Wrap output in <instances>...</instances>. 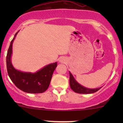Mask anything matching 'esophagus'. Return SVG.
Wrapping results in <instances>:
<instances>
[{
  "label": "esophagus",
  "instance_id": "obj_1",
  "mask_svg": "<svg viewBox=\"0 0 123 123\" xmlns=\"http://www.w3.org/2000/svg\"><path fill=\"white\" fill-rule=\"evenodd\" d=\"M64 58H60V59H59V62H61V63H63L64 62Z\"/></svg>",
  "mask_w": 123,
  "mask_h": 123
}]
</instances>
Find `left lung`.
<instances>
[{
    "label": "left lung",
    "mask_w": 123,
    "mask_h": 123,
    "mask_svg": "<svg viewBox=\"0 0 123 123\" xmlns=\"http://www.w3.org/2000/svg\"><path fill=\"white\" fill-rule=\"evenodd\" d=\"M69 85L70 87L74 92L80 94H90L96 92L98 91L101 87L96 88V89H89V88L85 87L79 83L77 81L75 80L73 75L71 73L69 72Z\"/></svg>",
    "instance_id": "1"
}]
</instances>
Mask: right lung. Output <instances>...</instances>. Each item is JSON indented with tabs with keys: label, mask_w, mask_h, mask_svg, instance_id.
<instances>
[{
	"label": "right lung",
	"mask_w": 123,
	"mask_h": 123,
	"mask_svg": "<svg viewBox=\"0 0 123 123\" xmlns=\"http://www.w3.org/2000/svg\"><path fill=\"white\" fill-rule=\"evenodd\" d=\"M17 33L11 41L6 56V67L9 77L19 89L29 93H40L49 87L54 71L57 67V62L50 64L36 73L23 72L17 70L11 62L12 44Z\"/></svg>",
	"instance_id": "obj_1"
}]
</instances>
